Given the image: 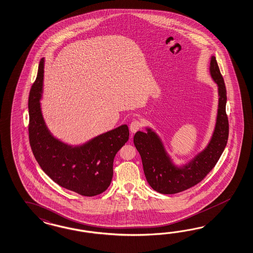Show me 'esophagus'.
<instances>
[{
	"label": "esophagus",
	"instance_id": "34e87169",
	"mask_svg": "<svg viewBox=\"0 0 253 253\" xmlns=\"http://www.w3.org/2000/svg\"><path fill=\"white\" fill-rule=\"evenodd\" d=\"M143 124L140 120H133L130 124V130L131 132H135L142 128Z\"/></svg>",
	"mask_w": 253,
	"mask_h": 253
}]
</instances>
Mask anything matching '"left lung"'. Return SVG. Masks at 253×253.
<instances>
[{
	"label": "left lung",
	"mask_w": 253,
	"mask_h": 253,
	"mask_svg": "<svg viewBox=\"0 0 253 253\" xmlns=\"http://www.w3.org/2000/svg\"><path fill=\"white\" fill-rule=\"evenodd\" d=\"M210 73L218 85L216 124L207 147L189 164L183 168L175 167L166 153L160 138L150 129H147V132L137 131L133 137V143L142 158L145 178L151 187L159 193L174 194L198 184L214 168L225 149L229 132L225 112L226 89L214 56L211 58Z\"/></svg>",
	"instance_id": "8db88e82"
}]
</instances>
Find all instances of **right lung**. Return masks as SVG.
I'll use <instances>...</instances> for the list:
<instances>
[{
  "label": "right lung",
  "mask_w": 253,
  "mask_h": 253,
  "mask_svg": "<svg viewBox=\"0 0 253 253\" xmlns=\"http://www.w3.org/2000/svg\"><path fill=\"white\" fill-rule=\"evenodd\" d=\"M41 59L28 98L29 143L36 160L57 184L84 196H96L108 189L113 176V160L129 139V128L122 125L72 147L50 134L41 114L44 73Z\"/></svg>",
  "instance_id": "1"
}]
</instances>
